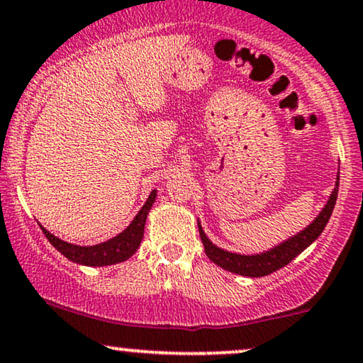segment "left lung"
Masks as SVG:
<instances>
[{"instance_id":"obj_1","label":"left lung","mask_w":363,"mask_h":363,"mask_svg":"<svg viewBox=\"0 0 363 363\" xmlns=\"http://www.w3.org/2000/svg\"><path fill=\"white\" fill-rule=\"evenodd\" d=\"M338 183H340V170L337 172V180L335 186L328 196L327 203L323 205V208L320 210V213L312 220V223H308L303 230H300L298 233L291 235L290 238L284 240V242L275 245V247L263 250L260 253H252V255H242V253H235L223 250V248L216 247L211 240L206 237L205 230L201 228V223L199 220V230H200V238L203 242L205 253L211 262L216 263L218 267H222L223 270L232 272V274L243 275V277H265L274 274V272L280 270L285 265L294 260L295 257H298L305 248H308L323 230H325L328 220H330L333 206H335L337 195H338Z\"/></svg>"}]
</instances>
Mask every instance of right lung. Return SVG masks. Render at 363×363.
<instances>
[{"mask_svg": "<svg viewBox=\"0 0 363 363\" xmlns=\"http://www.w3.org/2000/svg\"><path fill=\"white\" fill-rule=\"evenodd\" d=\"M155 200H157V190L150 193L145 205L141 206L138 213L135 215V218L131 220V223L123 230V232L116 235V237L106 240V242L96 245H74L65 242V240L50 233L41 223L40 227L43 230L45 237L48 238V242L53 245L61 255L67 257L68 260L84 267L115 265V263L128 260V258L138 250L141 240H143V232L145 225H147L148 213L150 210H152Z\"/></svg>", "mask_w": 363, "mask_h": 363, "instance_id": "right-lung-1", "label": "right lung"}]
</instances>
